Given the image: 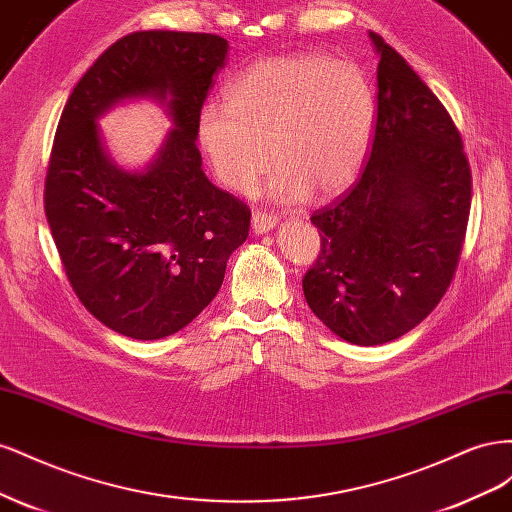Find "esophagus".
<instances>
[{
  "label": "esophagus",
  "instance_id": "obj_1",
  "mask_svg": "<svg viewBox=\"0 0 512 512\" xmlns=\"http://www.w3.org/2000/svg\"><path fill=\"white\" fill-rule=\"evenodd\" d=\"M277 226V215L273 213H262V211H256L252 215V230L256 232V235H262V232H269Z\"/></svg>",
  "mask_w": 512,
  "mask_h": 512
}]
</instances>
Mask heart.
Listing matches in <instances>:
<instances>
[{
  "instance_id": "heart-1",
  "label": "heart",
  "mask_w": 512,
  "mask_h": 512,
  "mask_svg": "<svg viewBox=\"0 0 512 512\" xmlns=\"http://www.w3.org/2000/svg\"><path fill=\"white\" fill-rule=\"evenodd\" d=\"M374 123L376 94L361 66L292 53L237 74L226 104L200 108L196 138L226 188L247 192L273 160L269 194L301 203L309 194L333 198L359 179Z\"/></svg>"
}]
</instances>
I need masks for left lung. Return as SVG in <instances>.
<instances>
[{
  "instance_id": "obj_1",
  "label": "left lung",
  "mask_w": 512,
  "mask_h": 512,
  "mask_svg": "<svg viewBox=\"0 0 512 512\" xmlns=\"http://www.w3.org/2000/svg\"><path fill=\"white\" fill-rule=\"evenodd\" d=\"M378 115L363 175L318 209L320 254L303 277L312 312L356 346L412 331L451 284L466 237L472 173L442 102L382 36Z\"/></svg>"
}]
</instances>
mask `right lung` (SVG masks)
Returning a JSON list of instances; mask_svg holds the SVG:
<instances>
[{
  "label": "right lung",
  "mask_w": 512,
  "mask_h": 512,
  "mask_svg": "<svg viewBox=\"0 0 512 512\" xmlns=\"http://www.w3.org/2000/svg\"><path fill=\"white\" fill-rule=\"evenodd\" d=\"M228 42L213 34L134 32L96 59L61 113L44 211L76 297L108 329L162 339L218 294L252 213L215 188L196 147V117ZM128 99L165 106L174 128L143 168L119 167L97 119Z\"/></svg>",
  "instance_id": "1"
}]
</instances>
